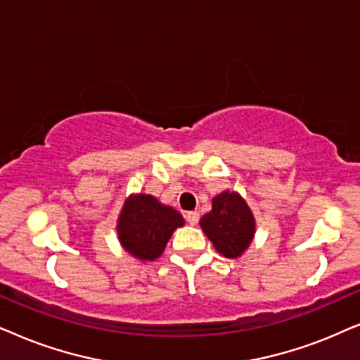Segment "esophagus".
Returning <instances> with one entry per match:
<instances>
[{
    "label": "esophagus",
    "instance_id": "obj_1",
    "mask_svg": "<svg viewBox=\"0 0 360 360\" xmlns=\"http://www.w3.org/2000/svg\"><path fill=\"white\" fill-rule=\"evenodd\" d=\"M186 220H188L191 225H198V222H199V212H195V210H191V212L186 214Z\"/></svg>",
    "mask_w": 360,
    "mask_h": 360
}]
</instances>
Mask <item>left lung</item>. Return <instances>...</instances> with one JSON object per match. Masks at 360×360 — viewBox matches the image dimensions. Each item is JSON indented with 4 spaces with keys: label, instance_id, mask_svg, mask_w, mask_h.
<instances>
[{
    "label": "left lung",
    "instance_id": "left-lung-1",
    "mask_svg": "<svg viewBox=\"0 0 360 360\" xmlns=\"http://www.w3.org/2000/svg\"><path fill=\"white\" fill-rule=\"evenodd\" d=\"M199 224L215 250L227 258L240 257L255 236V219L250 207L240 194L230 191L215 195L212 210Z\"/></svg>",
    "mask_w": 360,
    "mask_h": 360
}]
</instances>
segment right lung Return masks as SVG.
Masks as SVG:
<instances>
[{
	"label": "right lung",
	"instance_id": "obj_1",
	"mask_svg": "<svg viewBox=\"0 0 360 360\" xmlns=\"http://www.w3.org/2000/svg\"><path fill=\"white\" fill-rule=\"evenodd\" d=\"M184 219L169 205L161 204L150 194H135L124 200L117 232L122 247L138 260H156Z\"/></svg>",
	"mask_w": 360,
	"mask_h": 360
}]
</instances>
